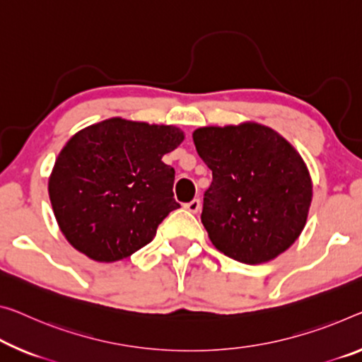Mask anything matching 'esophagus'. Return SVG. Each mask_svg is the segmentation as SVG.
Returning <instances> with one entry per match:
<instances>
[{
    "label": "esophagus",
    "mask_w": 362,
    "mask_h": 362,
    "mask_svg": "<svg viewBox=\"0 0 362 362\" xmlns=\"http://www.w3.org/2000/svg\"><path fill=\"white\" fill-rule=\"evenodd\" d=\"M185 209L189 210V212H191V214H197L199 210H200V200H199V199L191 200V202H187V204L185 205Z\"/></svg>",
    "instance_id": "obj_1"
}]
</instances>
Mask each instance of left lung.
<instances>
[{
  "mask_svg": "<svg viewBox=\"0 0 362 362\" xmlns=\"http://www.w3.org/2000/svg\"><path fill=\"white\" fill-rule=\"evenodd\" d=\"M192 139L212 170L200 220L214 246L251 265L285 252L304 230L313 200L301 155L257 123L199 127Z\"/></svg>",
  "mask_w": 362,
  "mask_h": 362,
  "instance_id": "8db88e82",
  "label": "left lung"
}]
</instances>
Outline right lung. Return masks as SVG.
Instances as JSON below:
<instances>
[{"label":"right lung","mask_w":362,"mask_h":362,"mask_svg":"<svg viewBox=\"0 0 362 362\" xmlns=\"http://www.w3.org/2000/svg\"><path fill=\"white\" fill-rule=\"evenodd\" d=\"M185 141L175 126L105 119L69 139L54 162L48 192L59 230L97 262L129 257L152 241L181 205L175 170L163 155Z\"/></svg>","instance_id":"right-lung-1"}]
</instances>
